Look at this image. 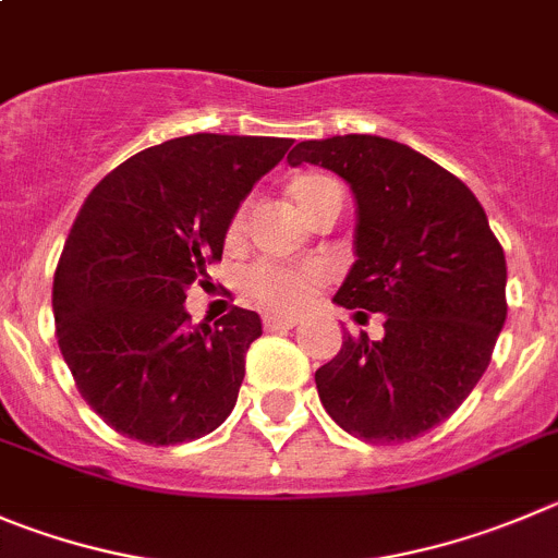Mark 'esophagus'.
I'll list each match as a JSON object with an SVG mask.
<instances>
[{"mask_svg": "<svg viewBox=\"0 0 558 558\" xmlns=\"http://www.w3.org/2000/svg\"><path fill=\"white\" fill-rule=\"evenodd\" d=\"M296 325V316H278V314H267L264 316V330H289V327Z\"/></svg>", "mask_w": 558, "mask_h": 558, "instance_id": "esophagus-1", "label": "esophagus"}]
</instances>
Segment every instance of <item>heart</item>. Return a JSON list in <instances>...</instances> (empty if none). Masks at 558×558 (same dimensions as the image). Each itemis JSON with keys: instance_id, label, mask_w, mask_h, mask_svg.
I'll list each match as a JSON object with an SVG mask.
<instances>
[{"instance_id": "1", "label": "heart", "mask_w": 558, "mask_h": 558, "mask_svg": "<svg viewBox=\"0 0 558 558\" xmlns=\"http://www.w3.org/2000/svg\"><path fill=\"white\" fill-rule=\"evenodd\" d=\"M289 195L294 206L300 208V215L305 220L314 222L322 211L327 208H341L343 192L336 179L316 170H305L296 173L289 181ZM244 217H247V206H239L233 211L231 222H228V239H239L244 228ZM322 275L314 267H272V264H258L247 272L244 286H247L250 296L258 300L262 305L275 311H294L303 303H308L311 294L319 289Z\"/></svg>"}]
</instances>
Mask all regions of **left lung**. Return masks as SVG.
Listing matches in <instances>:
<instances>
[{
	"label": "left lung",
	"mask_w": 558,
	"mask_h": 558,
	"mask_svg": "<svg viewBox=\"0 0 558 558\" xmlns=\"http://www.w3.org/2000/svg\"><path fill=\"white\" fill-rule=\"evenodd\" d=\"M303 161L355 192L357 262L332 300L385 314L383 341L347 336L316 372L319 399L366 444L413 440L449 418L490 366L507 322L504 247L476 195L410 145L305 140L289 154V165Z\"/></svg>",
	"instance_id": "1"
}]
</instances>
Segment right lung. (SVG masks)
I'll return each instance as SVG.
<instances>
[{"instance_id":"add662e5","label":"right lung","mask_w":558,"mask_h":558,"mask_svg":"<svg viewBox=\"0 0 558 558\" xmlns=\"http://www.w3.org/2000/svg\"><path fill=\"white\" fill-rule=\"evenodd\" d=\"M289 148L283 137H175L118 165L82 203L51 308L82 399L114 432L175 446L231 415L262 319L233 305L192 325L186 289L206 283L233 211Z\"/></svg>"}]
</instances>
